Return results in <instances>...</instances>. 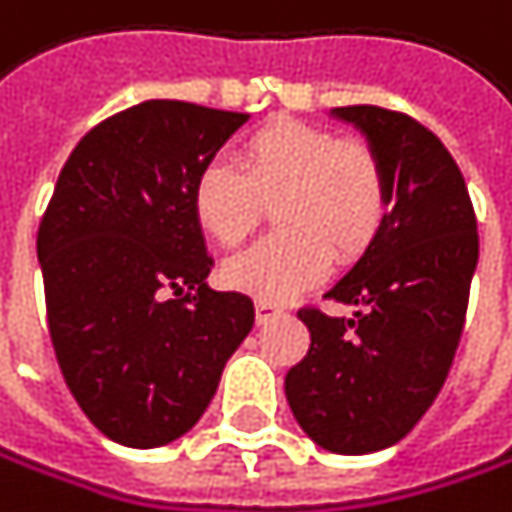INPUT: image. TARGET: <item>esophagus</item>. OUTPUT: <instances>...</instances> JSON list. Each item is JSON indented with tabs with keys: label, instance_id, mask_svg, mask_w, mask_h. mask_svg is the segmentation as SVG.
<instances>
[{
	"label": "esophagus",
	"instance_id": "34e87169",
	"mask_svg": "<svg viewBox=\"0 0 512 512\" xmlns=\"http://www.w3.org/2000/svg\"><path fill=\"white\" fill-rule=\"evenodd\" d=\"M254 310H258V322H270V319H276L282 313V307L270 304V301H258V304H254Z\"/></svg>",
	"mask_w": 512,
	"mask_h": 512
}]
</instances>
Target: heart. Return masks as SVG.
Here are the masks:
<instances>
[{
    "mask_svg": "<svg viewBox=\"0 0 512 512\" xmlns=\"http://www.w3.org/2000/svg\"><path fill=\"white\" fill-rule=\"evenodd\" d=\"M282 230L227 261L230 285L258 301H288L313 285L328 261H353L375 242L387 214L378 156L328 128L276 119L239 147V168L211 159L193 181V218L218 245H239L273 205Z\"/></svg>",
    "mask_w": 512,
    "mask_h": 512,
    "instance_id": "1",
    "label": "heart"
}]
</instances>
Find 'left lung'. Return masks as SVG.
<instances>
[{"label":"left lung","mask_w":512,"mask_h":512,"mask_svg":"<svg viewBox=\"0 0 512 512\" xmlns=\"http://www.w3.org/2000/svg\"><path fill=\"white\" fill-rule=\"evenodd\" d=\"M387 181L384 224L325 298L353 316L304 307L307 356L285 375L301 430L334 455H371L411 433L439 396L461 344L479 261L464 174L418 119L384 107H338Z\"/></svg>","instance_id":"8db88e82"}]
</instances>
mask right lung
I'll return each instance as SVG.
<instances>
[{"label":"right lung","mask_w":512,"mask_h":512,"mask_svg":"<svg viewBox=\"0 0 512 512\" xmlns=\"http://www.w3.org/2000/svg\"><path fill=\"white\" fill-rule=\"evenodd\" d=\"M248 113L144 101L70 153L36 236L48 334L88 421L128 448L184 436L254 325L193 218V181ZM174 293V299L167 294Z\"/></svg>","instance_id":"add662e5"}]
</instances>
